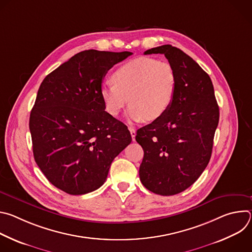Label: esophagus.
Masks as SVG:
<instances>
[{"label":"esophagus","mask_w":252,"mask_h":252,"mask_svg":"<svg viewBox=\"0 0 252 252\" xmlns=\"http://www.w3.org/2000/svg\"><path fill=\"white\" fill-rule=\"evenodd\" d=\"M128 129H129V131H130V135H131V138H132V140L134 141V139H135V134H136V131H135V129H134L133 127H129Z\"/></svg>","instance_id":"obj_1"}]
</instances>
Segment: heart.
<instances>
[{
    "label": "heart",
    "mask_w": 252,
    "mask_h": 252,
    "mask_svg": "<svg viewBox=\"0 0 252 252\" xmlns=\"http://www.w3.org/2000/svg\"><path fill=\"white\" fill-rule=\"evenodd\" d=\"M176 81L175 70L168 62L139 57L120 65L112 75L113 84L102 85L99 94L111 116H119L128 101L129 121L152 122L170 109Z\"/></svg>",
    "instance_id": "1"
}]
</instances>
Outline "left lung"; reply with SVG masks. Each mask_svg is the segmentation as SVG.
Masks as SVG:
<instances>
[{
	"mask_svg": "<svg viewBox=\"0 0 252 252\" xmlns=\"http://www.w3.org/2000/svg\"><path fill=\"white\" fill-rule=\"evenodd\" d=\"M163 54L176 74L174 100L167 113L136 131L145 156L141 184L160 195L189 189L207 166L220 109L209 76L189 56L170 45L145 52Z\"/></svg>",
	"mask_w": 252,
	"mask_h": 252,
	"instance_id": "8db88e82",
	"label": "left lung"
}]
</instances>
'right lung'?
Instances as JSON below:
<instances>
[{
  "label": "right lung",
  "mask_w": 252,
  "mask_h": 252,
  "mask_svg": "<svg viewBox=\"0 0 252 252\" xmlns=\"http://www.w3.org/2000/svg\"><path fill=\"white\" fill-rule=\"evenodd\" d=\"M130 55L81 52L40 86L29 124L33 158L48 181L68 194L100 188L131 142L127 126L104 111L99 94L107 70Z\"/></svg>",
  "instance_id": "right-lung-1"
}]
</instances>
